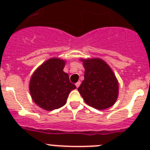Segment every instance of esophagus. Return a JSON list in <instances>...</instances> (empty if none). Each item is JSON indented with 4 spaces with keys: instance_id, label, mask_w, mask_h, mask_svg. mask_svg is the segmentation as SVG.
I'll use <instances>...</instances> for the list:
<instances>
[{
    "instance_id": "obj_1",
    "label": "esophagus",
    "mask_w": 150,
    "mask_h": 150,
    "mask_svg": "<svg viewBox=\"0 0 150 150\" xmlns=\"http://www.w3.org/2000/svg\"><path fill=\"white\" fill-rule=\"evenodd\" d=\"M80 84H81V82H76V83H75V86H76V87H79L80 86Z\"/></svg>"
}]
</instances>
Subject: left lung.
<instances>
[{"label": "left lung", "mask_w": 150, "mask_h": 150, "mask_svg": "<svg viewBox=\"0 0 150 150\" xmlns=\"http://www.w3.org/2000/svg\"><path fill=\"white\" fill-rule=\"evenodd\" d=\"M82 61L85 79L78 90L85 102L97 110L113 106L118 96V82L109 65L100 58Z\"/></svg>", "instance_id": "8db88e82"}]
</instances>
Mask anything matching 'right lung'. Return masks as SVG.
Segmentation results:
<instances>
[{
    "mask_svg": "<svg viewBox=\"0 0 150 150\" xmlns=\"http://www.w3.org/2000/svg\"><path fill=\"white\" fill-rule=\"evenodd\" d=\"M64 61L51 58L41 64L32 76L29 91L36 105L46 110L63 107L70 92L76 88L63 71Z\"/></svg>",
    "mask_w": 150,
    "mask_h": 150,
    "instance_id": "right-lung-1",
    "label": "right lung"
}]
</instances>
